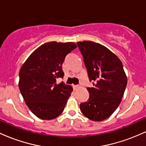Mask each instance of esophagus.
Masks as SVG:
<instances>
[{
  "label": "esophagus",
  "instance_id": "34e87169",
  "mask_svg": "<svg viewBox=\"0 0 146 146\" xmlns=\"http://www.w3.org/2000/svg\"><path fill=\"white\" fill-rule=\"evenodd\" d=\"M73 87L75 90H76V89H78V88H80V86H78V85H73Z\"/></svg>",
  "mask_w": 146,
  "mask_h": 146
}]
</instances>
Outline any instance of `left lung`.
Listing matches in <instances>:
<instances>
[{
    "label": "left lung",
    "instance_id": "obj_1",
    "mask_svg": "<svg viewBox=\"0 0 146 146\" xmlns=\"http://www.w3.org/2000/svg\"><path fill=\"white\" fill-rule=\"evenodd\" d=\"M93 87L87 88L89 98L80 110L92 121L106 119L117 109L123 96L127 77L121 61L108 48L91 41L77 42Z\"/></svg>",
    "mask_w": 146,
    "mask_h": 146
}]
</instances>
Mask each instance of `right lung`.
Wrapping results in <instances>:
<instances>
[{
  "instance_id": "right-lung-1",
  "label": "right lung",
  "mask_w": 146,
  "mask_h": 146,
  "mask_svg": "<svg viewBox=\"0 0 146 146\" xmlns=\"http://www.w3.org/2000/svg\"><path fill=\"white\" fill-rule=\"evenodd\" d=\"M77 47L74 42H49L30 55L19 72V89L28 108L38 118L51 120L63 112L73 91L63 82L65 57Z\"/></svg>"
}]
</instances>
